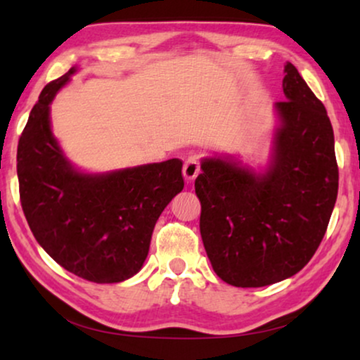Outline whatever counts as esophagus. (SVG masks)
<instances>
[{"label": "esophagus", "instance_id": "34e87169", "mask_svg": "<svg viewBox=\"0 0 360 360\" xmlns=\"http://www.w3.org/2000/svg\"><path fill=\"white\" fill-rule=\"evenodd\" d=\"M200 173V163H198L197 158H187L184 163V168H182V174H184L186 181H193Z\"/></svg>", "mask_w": 360, "mask_h": 360}]
</instances>
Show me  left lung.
Here are the masks:
<instances>
[{"mask_svg": "<svg viewBox=\"0 0 360 360\" xmlns=\"http://www.w3.org/2000/svg\"><path fill=\"white\" fill-rule=\"evenodd\" d=\"M283 72L287 101L274 104L278 127L264 173L208 157L195 179L203 247L213 271L233 287H266L303 269L338 195L327 110L293 64Z\"/></svg>", "mask_w": 360, "mask_h": 360, "instance_id": "8db88e82", "label": "left lung"}]
</instances>
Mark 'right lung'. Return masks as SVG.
Here are the masks:
<instances>
[{
    "label": "right lung",
    "instance_id": "1",
    "mask_svg": "<svg viewBox=\"0 0 360 360\" xmlns=\"http://www.w3.org/2000/svg\"><path fill=\"white\" fill-rule=\"evenodd\" d=\"M77 72L48 83L17 146L20 203L44 252L68 272L96 283H117L141 271L155 222L182 191V162L82 173L51 129L49 104Z\"/></svg>",
    "mask_w": 360,
    "mask_h": 360
}]
</instances>
